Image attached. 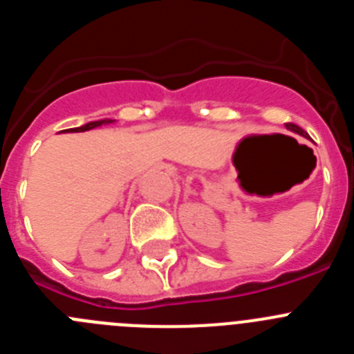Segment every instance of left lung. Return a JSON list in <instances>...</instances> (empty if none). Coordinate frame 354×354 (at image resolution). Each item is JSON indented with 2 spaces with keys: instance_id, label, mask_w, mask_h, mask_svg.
<instances>
[{
  "instance_id": "8db88e82",
  "label": "left lung",
  "mask_w": 354,
  "mask_h": 354,
  "mask_svg": "<svg viewBox=\"0 0 354 354\" xmlns=\"http://www.w3.org/2000/svg\"><path fill=\"white\" fill-rule=\"evenodd\" d=\"M286 127H287V129L294 131V133H299V134L303 133V129H301V127H298V126H296V124H286Z\"/></svg>"
}]
</instances>
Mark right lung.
Returning <instances> with one entry per match:
<instances>
[{
  "label": "right lung",
  "mask_w": 354,
  "mask_h": 354,
  "mask_svg": "<svg viewBox=\"0 0 354 354\" xmlns=\"http://www.w3.org/2000/svg\"><path fill=\"white\" fill-rule=\"evenodd\" d=\"M113 122H115V120H111V118H102V120L88 122V124H84V126H81V127H72V129H65V131H60V133H84V131L95 129V127L106 126V124H113Z\"/></svg>",
  "instance_id": "add662e5"
}]
</instances>
